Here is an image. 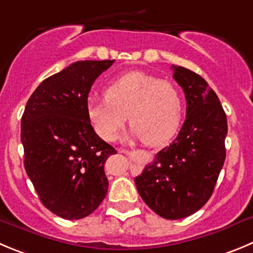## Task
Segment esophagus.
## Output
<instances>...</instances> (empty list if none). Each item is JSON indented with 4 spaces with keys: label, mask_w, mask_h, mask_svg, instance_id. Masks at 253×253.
<instances>
[{
    "label": "esophagus",
    "mask_w": 253,
    "mask_h": 253,
    "mask_svg": "<svg viewBox=\"0 0 253 253\" xmlns=\"http://www.w3.org/2000/svg\"><path fill=\"white\" fill-rule=\"evenodd\" d=\"M119 152H121V153H126V155H133V153L131 152V151H128V150H119Z\"/></svg>",
    "instance_id": "esophagus-1"
}]
</instances>
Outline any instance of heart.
Returning a JSON list of instances; mask_svg holds the SVG:
<instances>
[{
    "label": "heart",
    "mask_w": 253,
    "mask_h": 253,
    "mask_svg": "<svg viewBox=\"0 0 253 253\" xmlns=\"http://www.w3.org/2000/svg\"><path fill=\"white\" fill-rule=\"evenodd\" d=\"M106 100L87 102V119L105 141H113L127 117L131 134L147 145L167 142L176 133L183 115V97L176 84L141 71L113 80Z\"/></svg>",
    "instance_id": "heart-1"
}]
</instances>
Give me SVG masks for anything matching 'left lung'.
<instances>
[{
	"label": "left lung",
	"instance_id": "obj_1",
	"mask_svg": "<svg viewBox=\"0 0 253 253\" xmlns=\"http://www.w3.org/2000/svg\"><path fill=\"white\" fill-rule=\"evenodd\" d=\"M185 92L186 120L177 137L162 148L140 176L138 193L153 212L180 219L205 206L226 159L227 119L217 94L200 75L172 66Z\"/></svg>",
	"mask_w": 253,
	"mask_h": 253
}]
</instances>
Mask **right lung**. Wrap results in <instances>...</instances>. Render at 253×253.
I'll return each instance as SVG.
<instances>
[{
    "label": "right lung",
    "instance_id": "1",
    "mask_svg": "<svg viewBox=\"0 0 253 253\" xmlns=\"http://www.w3.org/2000/svg\"><path fill=\"white\" fill-rule=\"evenodd\" d=\"M115 60L77 61L31 94L21 120L25 169L46 209L66 219L91 214L107 195L105 162L117 151L87 119L94 80Z\"/></svg>",
    "mask_w": 253,
    "mask_h": 253
}]
</instances>
